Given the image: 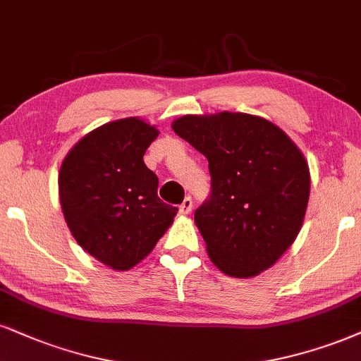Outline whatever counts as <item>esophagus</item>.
Wrapping results in <instances>:
<instances>
[{
  "label": "esophagus",
  "instance_id": "1",
  "mask_svg": "<svg viewBox=\"0 0 361 361\" xmlns=\"http://www.w3.org/2000/svg\"><path fill=\"white\" fill-rule=\"evenodd\" d=\"M192 211V199L190 197H185L184 201H182V204L179 206V212L180 214H189V212Z\"/></svg>",
  "mask_w": 361,
  "mask_h": 361
}]
</instances>
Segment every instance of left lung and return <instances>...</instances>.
<instances>
[{
  "instance_id": "obj_1",
  "label": "left lung",
  "mask_w": 361,
  "mask_h": 361,
  "mask_svg": "<svg viewBox=\"0 0 361 361\" xmlns=\"http://www.w3.org/2000/svg\"><path fill=\"white\" fill-rule=\"evenodd\" d=\"M172 128L209 162L211 195L194 221L211 261L234 278L271 268L303 226L310 169L301 150L249 114L184 115Z\"/></svg>"
}]
</instances>
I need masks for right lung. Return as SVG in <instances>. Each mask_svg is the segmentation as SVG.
I'll return each instance as SVG.
<instances>
[{
	"instance_id": "add662e5",
	"label": "right lung",
	"mask_w": 361,
	"mask_h": 361,
	"mask_svg": "<svg viewBox=\"0 0 361 361\" xmlns=\"http://www.w3.org/2000/svg\"><path fill=\"white\" fill-rule=\"evenodd\" d=\"M159 130L128 117L105 123L73 145L58 176L70 233L88 255L117 271L152 251L179 209L160 201L144 154Z\"/></svg>"
}]
</instances>
